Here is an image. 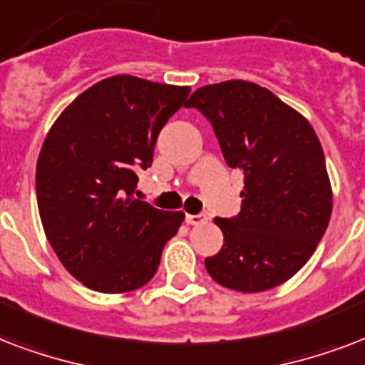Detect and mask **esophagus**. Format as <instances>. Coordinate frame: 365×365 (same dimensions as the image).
<instances>
[{
	"instance_id": "esophagus-1",
	"label": "esophagus",
	"mask_w": 365,
	"mask_h": 365,
	"mask_svg": "<svg viewBox=\"0 0 365 365\" xmlns=\"http://www.w3.org/2000/svg\"><path fill=\"white\" fill-rule=\"evenodd\" d=\"M205 221H207V217H205V215H186V222L192 225V227L203 225Z\"/></svg>"
}]
</instances>
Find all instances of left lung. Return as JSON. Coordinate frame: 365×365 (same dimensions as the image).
Instances as JSON below:
<instances>
[{
	"instance_id": "left-lung-1",
	"label": "left lung",
	"mask_w": 365,
	"mask_h": 365,
	"mask_svg": "<svg viewBox=\"0 0 365 365\" xmlns=\"http://www.w3.org/2000/svg\"><path fill=\"white\" fill-rule=\"evenodd\" d=\"M186 108L211 121L228 165L244 169L242 211L215 219L225 244L205 259L209 276L244 293L284 284L312 257L331 217L314 129L274 93L244 80L200 87Z\"/></svg>"
}]
</instances>
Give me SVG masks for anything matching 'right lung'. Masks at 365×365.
Returning a JSON list of instances; mask_svg holds the SVG:
<instances>
[{
    "label": "right lung",
    "mask_w": 365,
    "mask_h": 365,
    "mask_svg": "<svg viewBox=\"0 0 365 365\" xmlns=\"http://www.w3.org/2000/svg\"><path fill=\"white\" fill-rule=\"evenodd\" d=\"M188 93L112 76L68 104L47 133L36 168L39 217L58 261L87 287L125 293L148 284L185 221L133 192Z\"/></svg>",
    "instance_id": "1"
}]
</instances>
